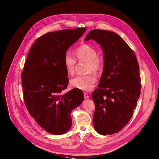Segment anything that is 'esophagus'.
Masks as SVG:
<instances>
[{
  "instance_id": "1",
  "label": "esophagus",
  "mask_w": 159,
  "mask_h": 159,
  "mask_svg": "<svg viewBox=\"0 0 159 159\" xmlns=\"http://www.w3.org/2000/svg\"><path fill=\"white\" fill-rule=\"evenodd\" d=\"M83 95H84V98H85V99L89 98V95L87 94V92H84V93H83Z\"/></svg>"
}]
</instances>
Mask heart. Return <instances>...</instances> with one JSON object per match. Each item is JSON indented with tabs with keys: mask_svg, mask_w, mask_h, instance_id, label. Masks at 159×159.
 Returning <instances> with one entry per match:
<instances>
[{
	"mask_svg": "<svg viewBox=\"0 0 159 159\" xmlns=\"http://www.w3.org/2000/svg\"><path fill=\"white\" fill-rule=\"evenodd\" d=\"M75 54L78 61H86L85 75L74 77L70 80L72 87L83 91H90L94 87L97 78L94 71L99 73L104 67L105 58L98 54L97 50L88 43H83L75 49ZM76 58L69 52L65 53L63 57V65L65 70L69 75L74 74V69L76 64Z\"/></svg>",
	"mask_w": 159,
	"mask_h": 159,
	"instance_id": "1",
	"label": "heart"
}]
</instances>
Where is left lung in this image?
Masks as SVG:
<instances>
[{
  "label": "left lung",
  "mask_w": 159,
  "mask_h": 159,
  "mask_svg": "<svg viewBox=\"0 0 159 159\" xmlns=\"http://www.w3.org/2000/svg\"><path fill=\"white\" fill-rule=\"evenodd\" d=\"M90 39L101 45L105 58L98 88L92 94L95 104L93 124L101 135L114 134L132 118L141 94L139 63L134 51L117 34L93 30L85 40Z\"/></svg>",
  "instance_id": "1"
}]
</instances>
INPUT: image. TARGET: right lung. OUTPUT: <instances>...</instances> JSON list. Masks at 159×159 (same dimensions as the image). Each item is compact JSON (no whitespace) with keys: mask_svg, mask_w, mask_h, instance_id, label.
<instances>
[{"mask_svg":"<svg viewBox=\"0 0 159 159\" xmlns=\"http://www.w3.org/2000/svg\"><path fill=\"white\" fill-rule=\"evenodd\" d=\"M86 31L85 27L46 33L37 39L28 53L22 73L25 105L46 132H67L72 126L70 113L84 99L81 90L65 94L69 80L63 57L69 47Z\"/></svg>","mask_w":159,"mask_h":159,"instance_id":"obj_1","label":"right lung"}]
</instances>
